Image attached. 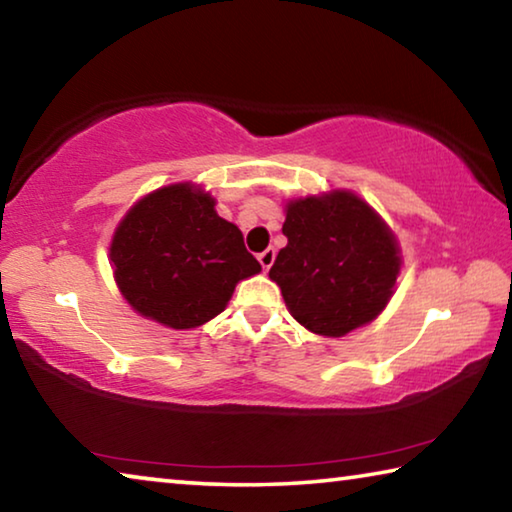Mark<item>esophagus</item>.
<instances>
[{"instance_id": "1", "label": "esophagus", "mask_w": 512, "mask_h": 512, "mask_svg": "<svg viewBox=\"0 0 512 512\" xmlns=\"http://www.w3.org/2000/svg\"><path fill=\"white\" fill-rule=\"evenodd\" d=\"M259 264H262V268L264 271H268V268L273 266V262H275V250L273 248H266L264 253H259Z\"/></svg>"}]
</instances>
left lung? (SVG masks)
<instances>
[{
	"label": "left lung",
	"instance_id": "obj_1",
	"mask_svg": "<svg viewBox=\"0 0 512 512\" xmlns=\"http://www.w3.org/2000/svg\"><path fill=\"white\" fill-rule=\"evenodd\" d=\"M287 246L268 277L289 314L320 336L339 339L375 320L395 293L400 244L388 223L348 189L284 205Z\"/></svg>",
	"mask_w": 512,
	"mask_h": 512
}]
</instances>
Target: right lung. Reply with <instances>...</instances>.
Wrapping results in <instances>:
<instances>
[{
	"mask_svg": "<svg viewBox=\"0 0 512 512\" xmlns=\"http://www.w3.org/2000/svg\"><path fill=\"white\" fill-rule=\"evenodd\" d=\"M214 205L203 187L176 183L146 194L119 221L110 264L137 314L194 329L221 314L237 282L262 271L241 230Z\"/></svg>",
	"mask_w": 512,
	"mask_h": 512,
	"instance_id": "right-lung-1",
	"label": "right lung"
}]
</instances>
